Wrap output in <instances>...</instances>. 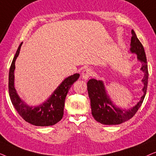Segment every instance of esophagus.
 <instances>
[{
    "label": "esophagus",
    "mask_w": 156,
    "mask_h": 156,
    "mask_svg": "<svg viewBox=\"0 0 156 156\" xmlns=\"http://www.w3.org/2000/svg\"><path fill=\"white\" fill-rule=\"evenodd\" d=\"M91 75V69H89V68H86V69L83 70L82 73V78L84 80H87Z\"/></svg>",
    "instance_id": "1"
}]
</instances>
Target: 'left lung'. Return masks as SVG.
Instances as JSON below:
<instances>
[{
  "label": "left lung",
  "instance_id": "obj_1",
  "mask_svg": "<svg viewBox=\"0 0 156 156\" xmlns=\"http://www.w3.org/2000/svg\"><path fill=\"white\" fill-rule=\"evenodd\" d=\"M132 37L131 40L130 51L133 54L137 55V59L141 62L140 70L144 72V76L142 79L144 88L142 89L144 95L140 97V101L130 108H122L115 105L107 94L103 81L91 79L87 82V90L91 102V114L98 122L104 125H117L122 123L131 119L144 101L148 87V71L146 56L144 46L138 39L133 30H131Z\"/></svg>",
  "mask_w": 156,
  "mask_h": 156
}]
</instances>
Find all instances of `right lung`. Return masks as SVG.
Listing matches in <instances>:
<instances>
[{
	"instance_id": "add662e5",
	"label": "right lung",
	"mask_w": 156,
	"mask_h": 156,
	"mask_svg": "<svg viewBox=\"0 0 156 156\" xmlns=\"http://www.w3.org/2000/svg\"><path fill=\"white\" fill-rule=\"evenodd\" d=\"M22 44L23 42H21L10 67L8 89L10 100L19 115L27 122L37 126L55 125L62 119L66 96L72 85L80 77V74L76 73L65 78L50 97L42 104L38 106H29L20 99L14 85L15 63Z\"/></svg>"
}]
</instances>
